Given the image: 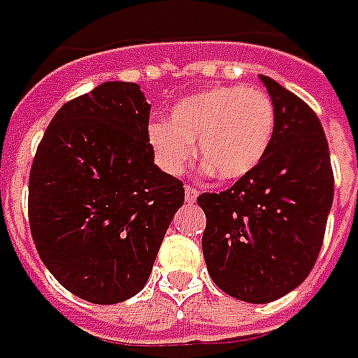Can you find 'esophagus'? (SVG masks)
Returning a JSON list of instances; mask_svg holds the SVG:
<instances>
[{
	"instance_id": "esophagus-1",
	"label": "esophagus",
	"mask_w": 358,
	"mask_h": 358,
	"mask_svg": "<svg viewBox=\"0 0 358 358\" xmlns=\"http://www.w3.org/2000/svg\"><path fill=\"white\" fill-rule=\"evenodd\" d=\"M184 194H186V201L187 203H194L195 199H197V195H199V192H197L195 187L186 186V192H184Z\"/></svg>"
}]
</instances>
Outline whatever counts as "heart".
<instances>
[{
    "label": "heart",
    "instance_id": "b5f03b06",
    "mask_svg": "<svg viewBox=\"0 0 358 358\" xmlns=\"http://www.w3.org/2000/svg\"><path fill=\"white\" fill-rule=\"evenodd\" d=\"M276 109L257 88L218 86L187 95L171 110L169 122L149 124V141L159 166L180 174L194 155L203 171L222 182L248 178L268 153Z\"/></svg>",
    "mask_w": 358,
    "mask_h": 358
}]
</instances>
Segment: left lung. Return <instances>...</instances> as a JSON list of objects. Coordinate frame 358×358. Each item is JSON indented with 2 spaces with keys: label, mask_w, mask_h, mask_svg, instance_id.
Listing matches in <instances>:
<instances>
[{
  "label": "left lung",
  "mask_w": 358,
  "mask_h": 358,
  "mask_svg": "<svg viewBox=\"0 0 358 358\" xmlns=\"http://www.w3.org/2000/svg\"><path fill=\"white\" fill-rule=\"evenodd\" d=\"M261 82L276 109L268 153L230 189L197 197L213 282L255 305L284 297L308 276L334 201L330 149L315 110L268 76Z\"/></svg>",
  "instance_id": "1"
}]
</instances>
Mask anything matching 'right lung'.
<instances>
[{
  "label": "right lung",
  "mask_w": 358,
  "mask_h": 358,
  "mask_svg": "<svg viewBox=\"0 0 358 358\" xmlns=\"http://www.w3.org/2000/svg\"><path fill=\"white\" fill-rule=\"evenodd\" d=\"M149 110L134 82H103L65 103L43 134L28 184L40 259L65 289L115 305L148 284L184 186L155 164Z\"/></svg>",
  "instance_id": "add662e5"
}]
</instances>
